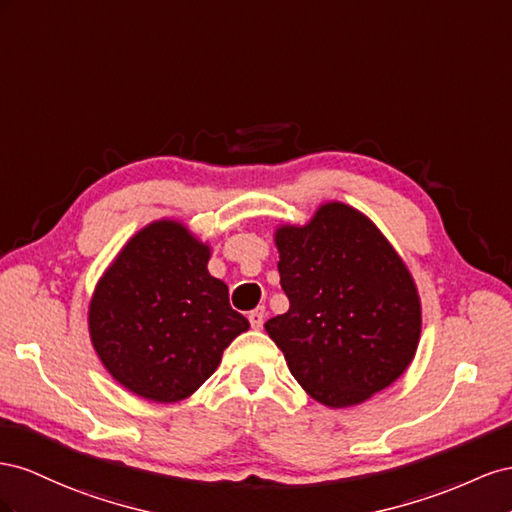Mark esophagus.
<instances>
[{
	"instance_id": "obj_1",
	"label": "esophagus",
	"mask_w": 512,
	"mask_h": 512,
	"mask_svg": "<svg viewBox=\"0 0 512 512\" xmlns=\"http://www.w3.org/2000/svg\"><path fill=\"white\" fill-rule=\"evenodd\" d=\"M264 319H266V309H264V306H257V309H253L251 313H248V321H251V326L255 330H261V326H264Z\"/></svg>"
}]
</instances>
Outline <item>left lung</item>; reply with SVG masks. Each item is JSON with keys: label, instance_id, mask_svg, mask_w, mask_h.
I'll list each match as a JSON object with an SVG mask.
<instances>
[{"label": "left lung", "instance_id": "obj_1", "mask_svg": "<svg viewBox=\"0 0 512 512\" xmlns=\"http://www.w3.org/2000/svg\"><path fill=\"white\" fill-rule=\"evenodd\" d=\"M274 244L289 311L264 328L306 394L341 410L397 382L416 356L422 302L382 229L326 201L304 225H276Z\"/></svg>", "mask_w": 512, "mask_h": 512}]
</instances>
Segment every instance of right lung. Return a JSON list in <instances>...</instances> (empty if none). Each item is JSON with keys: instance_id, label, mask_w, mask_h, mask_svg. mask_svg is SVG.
<instances>
[{"instance_id": "add662e5", "label": "right lung", "mask_w": 512, "mask_h": 512, "mask_svg": "<svg viewBox=\"0 0 512 512\" xmlns=\"http://www.w3.org/2000/svg\"><path fill=\"white\" fill-rule=\"evenodd\" d=\"M210 257L208 240L163 216L130 236L92 291L94 352L115 382L145 401L191 397L251 328L210 274Z\"/></svg>"}]
</instances>
